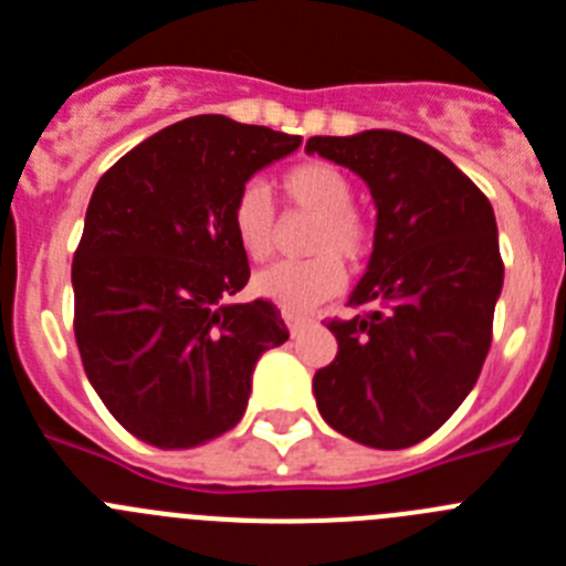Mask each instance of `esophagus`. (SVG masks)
<instances>
[{"instance_id":"1","label":"esophagus","mask_w":566,"mask_h":566,"mask_svg":"<svg viewBox=\"0 0 566 566\" xmlns=\"http://www.w3.org/2000/svg\"><path fill=\"white\" fill-rule=\"evenodd\" d=\"M283 319H286V326L292 334H300L303 328L308 326V323H312V319L303 317V314H297V312H283Z\"/></svg>"}]
</instances>
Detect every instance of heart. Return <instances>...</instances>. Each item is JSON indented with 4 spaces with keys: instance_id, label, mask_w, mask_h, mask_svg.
<instances>
[{
    "instance_id": "heart-1",
    "label": "heart",
    "mask_w": 566,
    "mask_h": 566,
    "mask_svg": "<svg viewBox=\"0 0 566 566\" xmlns=\"http://www.w3.org/2000/svg\"><path fill=\"white\" fill-rule=\"evenodd\" d=\"M289 207L314 214L306 252L312 258L277 263L254 274V292L283 308H312L343 289V266H359L371 249V227L352 207L354 187L343 169L306 161L280 178ZM232 232L249 260H266L277 240V207L263 184L252 181L234 195Z\"/></svg>"
}]
</instances>
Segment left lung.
<instances>
[{
    "mask_svg": "<svg viewBox=\"0 0 566 566\" xmlns=\"http://www.w3.org/2000/svg\"><path fill=\"white\" fill-rule=\"evenodd\" d=\"M306 153L354 172L377 203L368 272L337 357L314 374L317 408L354 442L399 451L439 431L482 374L504 263L493 207L431 144L397 129L314 135Z\"/></svg>",
    "mask_w": 566,
    "mask_h": 566,
    "instance_id": "left-lung-1",
    "label": "left lung"
}]
</instances>
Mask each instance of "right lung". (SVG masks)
Returning a JSON list of instances; mask_svg holds the SVG:
<instances>
[{"label":"right lung","mask_w":566,"mask_h":566,"mask_svg":"<svg viewBox=\"0 0 566 566\" xmlns=\"http://www.w3.org/2000/svg\"><path fill=\"white\" fill-rule=\"evenodd\" d=\"M300 135L195 115L129 149L93 189L73 254V332L107 411L181 451L232 431L252 371L289 339L272 300L232 303L249 260L232 201Z\"/></svg>","instance_id":"right-lung-1"}]
</instances>
